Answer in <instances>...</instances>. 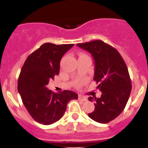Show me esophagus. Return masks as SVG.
<instances>
[{"mask_svg": "<svg viewBox=\"0 0 148 148\" xmlns=\"http://www.w3.org/2000/svg\"><path fill=\"white\" fill-rule=\"evenodd\" d=\"M79 99L81 100V101H88L87 97H84V96H81V95L79 96Z\"/></svg>", "mask_w": 148, "mask_h": 148, "instance_id": "34e87169", "label": "esophagus"}]
</instances>
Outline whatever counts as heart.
Masks as SVG:
<instances>
[{"mask_svg": "<svg viewBox=\"0 0 148 148\" xmlns=\"http://www.w3.org/2000/svg\"><path fill=\"white\" fill-rule=\"evenodd\" d=\"M81 56H86L85 53H81V54H80V55H79V57H81ZM81 83L78 82L77 84H76V86H81Z\"/></svg>", "mask_w": 148, "mask_h": 148, "instance_id": "1", "label": "heart"}]
</instances>
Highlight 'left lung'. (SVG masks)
Returning a JSON list of instances; mask_svg holds the SVG:
<instances>
[{
  "label": "left lung",
  "mask_w": 148,
  "mask_h": 148,
  "mask_svg": "<svg viewBox=\"0 0 148 148\" xmlns=\"http://www.w3.org/2000/svg\"><path fill=\"white\" fill-rule=\"evenodd\" d=\"M91 54L95 61L93 80L99 84V98H88L94 101L95 111L88 116L99 123H108L116 118L125 108L132 84L128 69L119 52L101 40L76 45Z\"/></svg>",
  "instance_id": "left-lung-1"
}]
</instances>
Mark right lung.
<instances>
[{"label": "right lung", "mask_w": 148, "mask_h": 148, "mask_svg": "<svg viewBox=\"0 0 148 148\" xmlns=\"http://www.w3.org/2000/svg\"><path fill=\"white\" fill-rule=\"evenodd\" d=\"M74 46L45 43L25 60L18 79V92L22 101L35 121L49 125L64 115L70 100L77 99L78 95L70 90L59 93L47 89L49 81L60 71L62 57Z\"/></svg>", "instance_id": "right-lung-1"}]
</instances>
